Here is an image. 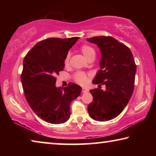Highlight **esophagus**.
<instances>
[{
	"label": "esophagus",
	"mask_w": 156,
	"mask_h": 156,
	"mask_svg": "<svg viewBox=\"0 0 156 156\" xmlns=\"http://www.w3.org/2000/svg\"><path fill=\"white\" fill-rule=\"evenodd\" d=\"M82 91H83V93H86V92L88 91V89H86V88H83V89H82Z\"/></svg>",
	"instance_id": "1"
}]
</instances>
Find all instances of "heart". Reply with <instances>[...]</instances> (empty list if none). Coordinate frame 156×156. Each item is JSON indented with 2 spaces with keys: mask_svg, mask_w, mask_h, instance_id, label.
<instances>
[{
  "mask_svg": "<svg viewBox=\"0 0 156 156\" xmlns=\"http://www.w3.org/2000/svg\"><path fill=\"white\" fill-rule=\"evenodd\" d=\"M80 51L83 54V56L87 60L90 58L91 57L96 55V51H95L94 49L92 47L87 45V44H83V45H82L80 47ZM69 59L70 55L67 54L64 61V64L65 66H68L69 64ZM74 80L76 83L81 84V85H85L89 80V76L84 72H78L75 73Z\"/></svg>",
  "mask_w": 156,
  "mask_h": 156,
  "instance_id": "1",
  "label": "heart"
}]
</instances>
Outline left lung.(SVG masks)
<instances>
[{
  "instance_id": "left-lung-1",
  "label": "left lung",
  "mask_w": 156,
  "mask_h": 156,
  "mask_svg": "<svg viewBox=\"0 0 156 156\" xmlns=\"http://www.w3.org/2000/svg\"><path fill=\"white\" fill-rule=\"evenodd\" d=\"M87 40L97 44L101 52L100 69L93 81L99 87L90 90L94 98L88 112L95 120L108 121L117 117L128 104L134 89L136 65L129 47L112 36ZM103 84L105 91L100 89Z\"/></svg>"
}]
</instances>
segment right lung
<instances>
[{"instance_id": "obj_1", "label": "right lung", "mask_w": 156, "mask_h": 156, "mask_svg": "<svg viewBox=\"0 0 156 156\" xmlns=\"http://www.w3.org/2000/svg\"><path fill=\"white\" fill-rule=\"evenodd\" d=\"M79 37L49 38L36 43L23 60L20 78L25 98L36 114L51 124L64 123L70 117V105L82 87L69 83L56 87V75L62 71L69 50Z\"/></svg>"}]
</instances>
